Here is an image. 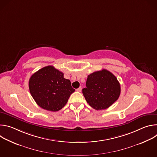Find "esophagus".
<instances>
[{
	"instance_id": "esophagus-1",
	"label": "esophagus",
	"mask_w": 157,
	"mask_h": 157,
	"mask_svg": "<svg viewBox=\"0 0 157 157\" xmlns=\"http://www.w3.org/2000/svg\"><path fill=\"white\" fill-rule=\"evenodd\" d=\"M81 89H82L81 87H79V88H78V89H76V91H77L78 92H81Z\"/></svg>"
}]
</instances>
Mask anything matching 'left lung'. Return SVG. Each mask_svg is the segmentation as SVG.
Segmentation results:
<instances>
[{
  "label": "left lung",
  "instance_id": "obj_1",
  "mask_svg": "<svg viewBox=\"0 0 157 157\" xmlns=\"http://www.w3.org/2000/svg\"><path fill=\"white\" fill-rule=\"evenodd\" d=\"M86 86L82 90V94L89 105L96 110L107 109L118 99L121 94L117 79L105 69L88 75Z\"/></svg>",
  "mask_w": 157,
  "mask_h": 157
}]
</instances>
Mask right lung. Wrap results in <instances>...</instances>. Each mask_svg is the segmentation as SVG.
Returning a JSON list of instances; mask_svg holds the SVG:
<instances>
[{
	"instance_id": "right-lung-1",
	"label": "right lung",
	"mask_w": 157,
	"mask_h": 157,
	"mask_svg": "<svg viewBox=\"0 0 157 157\" xmlns=\"http://www.w3.org/2000/svg\"><path fill=\"white\" fill-rule=\"evenodd\" d=\"M64 74L48 66L39 70L30 77L29 82L30 93L36 103L42 109L58 111L67 103L75 92L69 79Z\"/></svg>"
}]
</instances>
